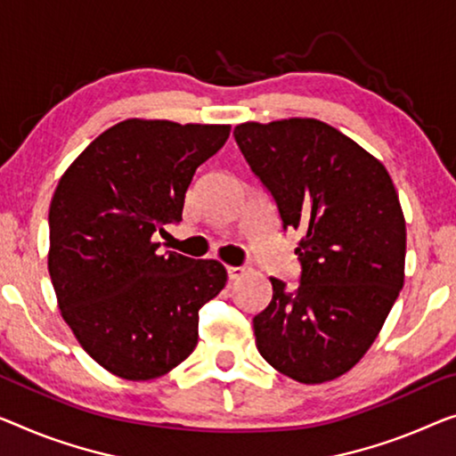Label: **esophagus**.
<instances>
[{
  "instance_id": "esophagus-1",
  "label": "esophagus",
  "mask_w": 456,
  "mask_h": 456,
  "mask_svg": "<svg viewBox=\"0 0 456 456\" xmlns=\"http://www.w3.org/2000/svg\"><path fill=\"white\" fill-rule=\"evenodd\" d=\"M248 272L246 266H227V276L229 281H237V278L243 276Z\"/></svg>"
}]
</instances>
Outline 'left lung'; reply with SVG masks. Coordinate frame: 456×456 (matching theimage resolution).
<instances>
[{
    "label": "left lung",
    "instance_id": "8db88e82",
    "mask_svg": "<svg viewBox=\"0 0 456 456\" xmlns=\"http://www.w3.org/2000/svg\"><path fill=\"white\" fill-rule=\"evenodd\" d=\"M243 158L301 241V284L270 278L256 346L305 385L334 380L366 354L403 289L405 219L383 163L315 118L235 126Z\"/></svg>",
    "mask_w": 456,
    "mask_h": 456
}]
</instances>
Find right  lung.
Segmentation results:
<instances>
[{
	"instance_id": "add662e5",
	"label": "right lung",
	"mask_w": 456,
	"mask_h": 456,
	"mask_svg": "<svg viewBox=\"0 0 456 456\" xmlns=\"http://www.w3.org/2000/svg\"><path fill=\"white\" fill-rule=\"evenodd\" d=\"M229 125L128 118L61 175L49 208V274L61 315L87 354L126 380L166 375L199 342V311L221 293L216 260L161 254L200 163Z\"/></svg>"
}]
</instances>
